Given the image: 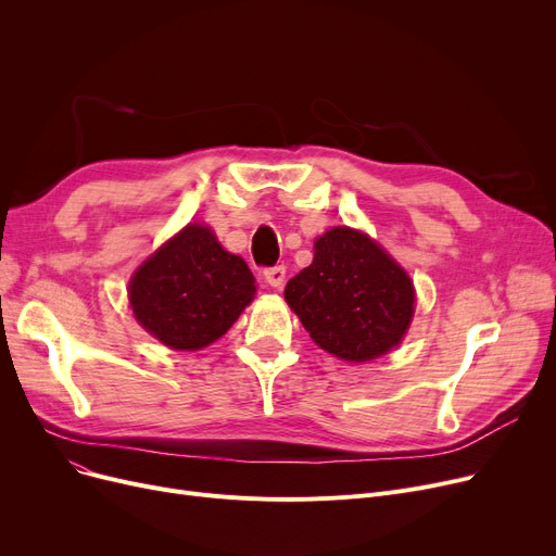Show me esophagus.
Returning <instances> with one entry per match:
<instances>
[{
    "instance_id": "1",
    "label": "esophagus",
    "mask_w": 556,
    "mask_h": 556,
    "mask_svg": "<svg viewBox=\"0 0 556 556\" xmlns=\"http://www.w3.org/2000/svg\"><path fill=\"white\" fill-rule=\"evenodd\" d=\"M263 279H266V283H270L273 288H281L283 281H286V268L283 266L266 268V270H263Z\"/></svg>"
}]
</instances>
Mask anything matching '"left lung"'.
<instances>
[{"label": "left lung", "mask_w": 556, "mask_h": 556, "mask_svg": "<svg viewBox=\"0 0 556 556\" xmlns=\"http://www.w3.org/2000/svg\"><path fill=\"white\" fill-rule=\"evenodd\" d=\"M283 298L313 342L349 363L388 354L415 315L413 279L352 227H333L315 241L313 263L286 283Z\"/></svg>", "instance_id": "1"}]
</instances>
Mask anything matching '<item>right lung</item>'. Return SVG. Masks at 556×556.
I'll return each instance as SVG.
<instances>
[{"label":"right lung","mask_w":556,"mask_h":556,"mask_svg":"<svg viewBox=\"0 0 556 556\" xmlns=\"http://www.w3.org/2000/svg\"><path fill=\"white\" fill-rule=\"evenodd\" d=\"M254 293L248 263L198 223L146 258L128 286L137 323L178 352H195L227 333Z\"/></svg>","instance_id":"add662e5"}]
</instances>
